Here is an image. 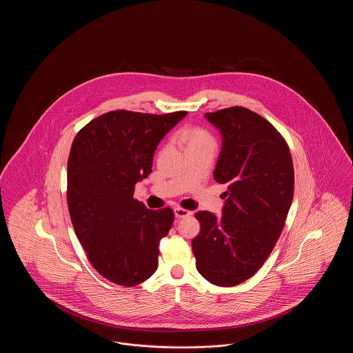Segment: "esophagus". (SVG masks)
Wrapping results in <instances>:
<instances>
[{
    "label": "esophagus",
    "mask_w": 353,
    "mask_h": 353,
    "mask_svg": "<svg viewBox=\"0 0 353 353\" xmlns=\"http://www.w3.org/2000/svg\"><path fill=\"white\" fill-rule=\"evenodd\" d=\"M192 214V212H189V210H186V209H183V208H174V216L177 217V219H184V217H188V216H190Z\"/></svg>",
    "instance_id": "esophagus-1"
}]
</instances>
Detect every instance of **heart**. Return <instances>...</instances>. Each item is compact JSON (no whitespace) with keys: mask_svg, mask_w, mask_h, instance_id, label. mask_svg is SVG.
<instances>
[{"mask_svg":"<svg viewBox=\"0 0 353 353\" xmlns=\"http://www.w3.org/2000/svg\"><path fill=\"white\" fill-rule=\"evenodd\" d=\"M181 136L188 148L199 147V145H212V147L214 145L213 137L201 128H188L181 134Z\"/></svg>","mask_w":353,"mask_h":353,"instance_id":"heart-1","label":"heart"}]
</instances>
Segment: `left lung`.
Returning a JSON list of instances; mask_svg holds the SVG:
<instances>
[{"mask_svg": "<svg viewBox=\"0 0 353 353\" xmlns=\"http://www.w3.org/2000/svg\"><path fill=\"white\" fill-rule=\"evenodd\" d=\"M222 134L214 180L226 184L222 216L197 212L196 268L212 285H239L269 258L294 197V165L275 127L245 107L208 112Z\"/></svg>", "mask_w": 353, "mask_h": 353, "instance_id": "1", "label": "left lung"}]
</instances>
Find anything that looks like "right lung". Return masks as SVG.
I'll use <instances>...</instances> for the list:
<instances>
[{
  "mask_svg": "<svg viewBox=\"0 0 353 353\" xmlns=\"http://www.w3.org/2000/svg\"><path fill=\"white\" fill-rule=\"evenodd\" d=\"M186 114L111 111L91 120L72 141L70 217L90 263L112 283L132 287L157 270L160 241L172 228L173 210H150L134 200V185L151 173L160 140Z\"/></svg>",
  "mask_w": 353,
  "mask_h": 353,
  "instance_id": "right-lung-1",
  "label": "right lung"
}]
</instances>
